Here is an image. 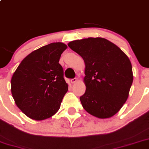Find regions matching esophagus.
<instances>
[{
  "label": "esophagus",
  "mask_w": 149,
  "mask_h": 149,
  "mask_svg": "<svg viewBox=\"0 0 149 149\" xmlns=\"http://www.w3.org/2000/svg\"><path fill=\"white\" fill-rule=\"evenodd\" d=\"M78 81V79H76V78H74V79H71V83L72 84H75L76 81Z\"/></svg>",
  "instance_id": "obj_1"
}]
</instances>
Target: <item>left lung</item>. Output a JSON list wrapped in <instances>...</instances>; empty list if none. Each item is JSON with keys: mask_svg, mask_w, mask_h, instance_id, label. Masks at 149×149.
I'll return each mask as SVG.
<instances>
[{"mask_svg": "<svg viewBox=\"0 0 149 149\" xmlns=\"http://www.w3.org/2000/svg\"><path fill=\"white\" fill-rule=\"evenodd\" d=\"M83 58L86 91L80 97L85 111L107 119L122 108L133 81L132 64L116 45L103 38H88L68 43Z\"/></svg>", "mask_w": 149, "mask_h": 149, "instance_id": "left-lung-1", "label": "left lung"}]
</instances>
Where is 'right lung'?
<instances>
[{
    "instance_id": "add662e5",
    "label": "right lung",
    "mask_w": 149,
    "mask_h": 149,
    "mask_svg": "<svg viewBox=\"0 0 149 149\" xmlns=\"http://www.w3.org/2000/svg\"><path fill=\"white\" fill-rule=\"evenodd\" d=\"M67 46L61 42L41 47L23 59L13 74L11 94L16 105L30 119L51 117L60 109L68 89L59 63Z\"/></svg>"
}]
</instances>
